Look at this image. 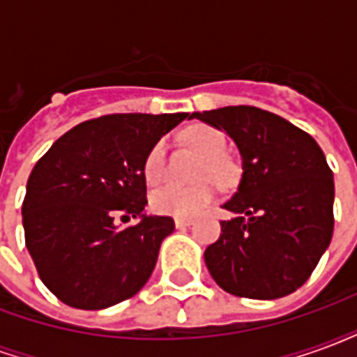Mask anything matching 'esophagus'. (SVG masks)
Returning a JSON list of instances; mask_svg holds the SVG:
<instances>
[{"mask_svg":"<svg viewBox=\"0 0 357 357\" xmlns=\"http://www.w3.org/2000/svg\"><path fill=\"white\" fill-rule=\"evenodd\" d=\"M189 225H193V220H185V218H176V227L178 229H185Z\"/></svg>","mask_w":357,"mask_h":357,"instance_id":"34e87169","label":"esophagus"}]
</instances>
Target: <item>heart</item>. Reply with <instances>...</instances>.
Wrapping results in <instances>:
<instances>
[{"label":"heart","instance_id":"obj_1","mask_svg":"<svg viewBox=\"0 0 357 357\" xmlns=\"http://www.w3.org/2000/svg\"><path fill=\"white\" fill-rule=\"evenodd\" d=\"M185 141L197 155L202 156L197 176L199 179L210 178L216 183H227L233 176L231 162L224 156L225 137L224 133L212 126L197 124L189 128ZM145 179L149 183H158L166 174V147L164 143H156L149 151L145 158ZM214 201V189L210 183H197V185L183 187L176 183H166L158 187L151 195V206L158 214L174 218H195L206 210Z\"/></svg>","mask_w":357,"mask_h":357}]
</instances>
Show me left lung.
Instances as JSON below:
<instances>
[{
  "label": "left lung",
  "instance_id": "left-lung-1",
  "mask_svg": "<svg viewBox=\"0 0 357 357\" xmlns=\"http://www.w3.org/2000/svg\"><path fill=\"white\" fill-rule=\"evenodd\" d=\"M189 118L225 132L243 164L224 208L220 239L204 250L210 275L225 292L281 298L306 283L333 237L335 181L312 135L256 107H222Z\"/></svg>",
  "mask_w": 357,
  "mask_h": 357
}]
</instances>
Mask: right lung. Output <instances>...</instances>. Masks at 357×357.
<instances>
[{"instance_id": "right-lung-1", "label": "right lung", "mask_w": 357, "mask_h": 357, "mask_svg": "<svg viewBox=\"0 0 357 357\" xmlns=\"http://www.w3.org/2000/svg\"><path fill=\"white\" fill-rule=\"evenodd\" d=\"M189 118L109 114L74 126L38 160L26 183L22 225L43 284L78 310H105L147 283L168 216L143 214L145 158L164 133ZM138 224L120 228L116 218Z\"/></svg>"}]
</instances>
